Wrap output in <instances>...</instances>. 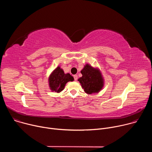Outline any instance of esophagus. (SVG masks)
<instances>
[{
  "mask_svg": "<svg viewBox=\"0 0 152 152\" xmlns=\"http://www.w3.org/2000/svg\"><path fill=\"white\" fill-rule=\"evenodd\" d=\"M74 79H75V80L76 81L77 79V75H74Z\"/></svg>",
  "mask_w": 152,
  "mask_h": 152,
  "instance_id": "34e87169",
  "label": "esophagus"
}]
</instances>
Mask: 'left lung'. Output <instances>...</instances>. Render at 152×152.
<instances>
[{
    "label": "left lung",
    "mask_w": 152,
    "mask_h": 152,
    "mask_svg": "<svg viewBox=\"0 0 152 152\" xmlns=\"http://www.w3.org/2000/svg\"><path fill=\"white\" fill-rule=\"evenodd\" d=\"M82 76L77 80L80 83L85 93L92 94L99 93L103 88L104 79L98 67H94L90 64H86L80 71Z\"/></svg>",
    "instance_id": "left-lung-1"
}]
</instances>
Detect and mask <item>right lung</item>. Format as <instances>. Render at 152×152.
<instances>
[{"mask_svg":"<svg viewBox=\"0 0 152 152\" xmlns=\"http://www.w3.org/2000/svg\"><path fill=\"white\" fill-rule=\"evenodd\" d=\"M74 80V77L70 73H65L60 66H58L50 74L48 79L49 88L51 91L59 93L65 88L68 82Z\"/></svg>","mask_w":152,"mask_h":152,"instance_id":"add662e5","label":"right lung"}]
</instances>
